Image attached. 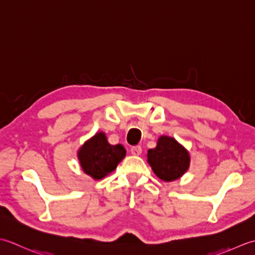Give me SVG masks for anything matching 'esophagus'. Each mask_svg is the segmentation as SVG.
Masks as SVG:
<instances>
[{
    "label": "esophagus",
    "mask_w": 255,
    "mask_h": 255,
    "mask_svg": "<svg viewBox=\"0 0 255 255\" xmlns=\"http://www.w3.org/2000/svg\"><path fill=\"white\" fill-rule=\"evenodd\" d=\"M131 153H132V155H135V156H138V155L142 154V147L138 146V145H136V146H133V147H131Z\"/></svg>",
    "instance_id": "esophagus-1"
}]
</instances>
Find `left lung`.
Wrapping results in <instances>:
<instances>
[{
	"mask_svg": "<svg viewBox=\"0 0 255 255\" xmlns=\"http://www.w3.org/2000/svg\"><path fill=\"white\" fill-rule=\"evenodd\" d=\"M147 163L159 179L170 183L189 169L190 155L174 137L160 135L156 147L147 150Z\"/></svg>",
	"mask_w": 255,
	"mask_h": 255,
	"instance_id": "left-lung-1",
	"label": "left lung"
}]
</instances>
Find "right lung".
Masks as SVG:
<instances>
[{"mask_svg": "<svg viewBox=\"0 0 255 255\" xmlns=\"http://www.w3.org/2000/svg\"><path fill=\"white\" fill-rule=\"evenodd\" d=\"M126 155L123 145L109 143L105 132L96 133L77 150L81 169L96 180L111 174Z\"/></svg>", "mask_w": 255, "mask_h": 255, "instance_id": "right-lung-1", "label": "right lung"}]
</instances>
